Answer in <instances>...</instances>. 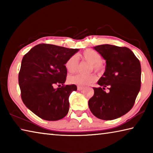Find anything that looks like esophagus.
Listing matches in <instances>:
<instances>
[{
  "instance_id": "1",
  "label": "esophagus",
  "mask_w": 153,
  "mask_h": 153,
  "mask_svg": "<svg viewBox=\"0 0 153 153\" xmlns=\"http://www.w3.org/2000/svg\"><path fill=\"white\" fill-rule=\"evenodd\" d=\"M83 89H84V87L82 86H77V90H79V91H80V90H82Z\"/></svg>"
}]
</instances>
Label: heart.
Returning <instances> with one entry per match:
<instances>
[{"mask_svg": "<svg viewBox=\"0 0 153 153\" xmlns=\"http://www.w3.org/2000/svg\"><path fill=\"white\" fill-rule=\"evenodd\" d=\"M80 56L85 61L91 63L90 70L94 69L97 72H101L104 69V66L101 63L102 56L96 51L87 49L83 52ZM65 67L69 73H75L78 68V59L77 56L76 55L70 56L65 63ZM96 76L94 74H76L69 77V82L71 84L78 85L79 86H84L94 82Z\"/></svg>", "mask_w": 153, "mask_h": 153, "instance_id": "b5f03b06", "label": "heart"}]
</instances>
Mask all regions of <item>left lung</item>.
Masks as SVG:
<instances>
[{
	"label": "left lung",
	"mask_w": 153,
	"mask_h": 153,
	"mask_svg": "<svg viewBox=\"0 0 153 153\" xmlns=\"http://www.w3.org/2000/svg\"><path fill=\"white\" fill-rule=\"evenodd\" d=\"M106 60V70L93 88L88 101L93 115L103 120H113L131 109L141 86V66L130 49L102 45L94 47ZM109 91L106 92L105 90Z\"/></svg>",
	"instance_id": "obj_1"
}]
</instances>
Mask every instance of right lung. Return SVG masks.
<instances>
[{
	"instance_id": "add662e5",
	"label": "right lung",
	"mask_w": 153,
	"mask_h": 153,
	"mask_svg": "<svg viewBox=\"0 0 153 153\" xmlns=\"http://www.w3.org/2000/svg\"><path fill=\"white\" fill-rule=\"evenodd\" d=\"M78 51L40 44L23 57L18 77L21 97L24 105L42 120H59L68 113L69 97L77 86L64 84L65 63Z\"/></svg>"
}]
</instances>
